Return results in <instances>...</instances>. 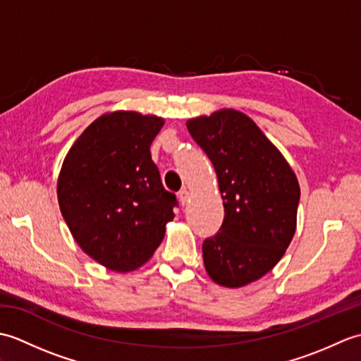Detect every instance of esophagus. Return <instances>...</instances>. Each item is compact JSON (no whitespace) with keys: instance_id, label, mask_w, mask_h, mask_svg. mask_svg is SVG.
<instances>
[{"instance_id":"34e87169","label":"esophagus","mask_w":361,"mask_h":361,"mask_svg":"<svg viewBox=\"0 0 361 361\" xmlns=\"http://www.w3.org/2000/svg\"><path fill=\"white\" fill-rule=\"evenodd\" d=\"M178 198L181 204H186L189 202V190L188 189H181L178 192Z\"/></svg>"}]
</instances>
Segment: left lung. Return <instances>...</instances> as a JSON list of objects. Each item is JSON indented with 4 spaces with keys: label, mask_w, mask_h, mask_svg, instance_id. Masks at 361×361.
I'll return each instance as SVG.
<instances>
[{
    "label": "left lung",
    "mask_w": 361,
    "mask_h": 361,
    "mask_svg": "<svg viewBox=\"0 0 361 361\" xmlns=\"http://www.w3.org/2000/svg\"><path fill=\"white\" fill-rule=\"evenodd\" d=\"M188 130L216 169L225 206L219 233L203 242L204 268L220 286L243 287L270 271L293 239L296 175L240 111L190 119Z\"/></svg>",
    "instance_id": "8db88e82"
}]
</instances>
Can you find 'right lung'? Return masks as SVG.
Wrapping results in <instances>:
<instances>
[{"instance_id":"add662e5","label":"right lung","mask_w":361,"mask_h":361,"mask_svg":"<svg viewBox=\"0 0 361 361\" xmlns=\"http://www.w3.org/2000/svg\"><path fill=\"white\" fill-rule=\"evenodd\" d=\"M157 116L114 111L97 118L68 152L59 175L62 216L80 248L113 271L153 256L178 206L161 183L150 144Z\"/></svg>"}]
</instances>
